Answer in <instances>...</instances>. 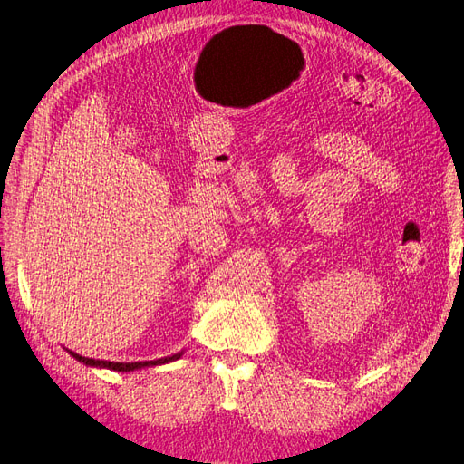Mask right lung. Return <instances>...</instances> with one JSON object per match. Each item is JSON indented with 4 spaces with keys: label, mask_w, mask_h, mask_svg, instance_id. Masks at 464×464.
I'll return each instance as SVG.
<instances>
[{
    "label": "right lung",
    "mask_w": 464,
    "mask_h": 464,
    "mask_svg": "<svg viewBox=\"0 0 464 464\" xmlns=\"http://www.w3.org/2000/svg\"><path fill=\"white\" fill-rule=\"evenodd\" d=\"M71 353L76 362L88 365V367H99V369H111V371H122V372H130V371H137V369H145V367H154V365H166L169 362H176L183 355V352H178L174 355H168L162 359H152V362H135V363H116V362H105V359H90V357H82L80 353H74L71 350H66Z\"/></svg>",
    "instance_id": "add662e5"
}]
</instances>
